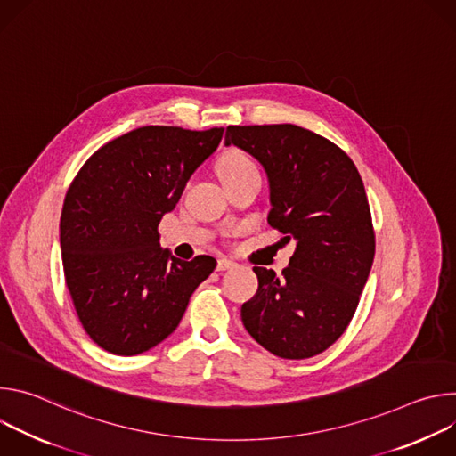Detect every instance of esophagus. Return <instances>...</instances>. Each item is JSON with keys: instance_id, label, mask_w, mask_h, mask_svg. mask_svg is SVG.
Instances as JSON below:
<instances>
[{"instance_id": "34e87169", "label": "esophagus", "mask_w": 456, "mask_h": 456, "mask_svg": "<svg viewBox=\"0 0 456 456\" xmlns=\"http://www.w3.org/2000/svg\"><path fill=\"white\" fill-rule=\"evenodd\" d=\"M236 267V264L232 262V259H227V257H220L218 259V264H216V269L222 273V271H231V269H234Z\"/></svg>"}]
</instances>
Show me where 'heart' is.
Wrapping results in <instances>:
<instances>
[{
    "label": "heart",
    "mask_w": 456,
    "mask_h": 456,
    "mask_svg": "<svg viewBox=\"0 0 456 456\" xmlns=\"http://www.w3.org/2000/svg\"><path fill=\"white\" fill-rule=\"evenodd\" d=\"M250 167H256L254 162L250 160V157L240 150H231L227 151L220 160H218V175L225 176V175H234L240 171H247Z\"/></svg>",
    "instance_id": "1"
}]
</instances>
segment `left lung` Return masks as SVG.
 <instances>
[{"instance_id": "8db88e82", "label": "left lung", "mask_w": 456, "mask_h": 456, "mask_svg": "<svg viewBox=\"0 0 456 456\" xmlns=\"http://www.w3.org/2000/svg\"><path fill=\"white\" fill-rule=\"evenodd\" d=\"M231 144L264 166L273 206L267 220L285 241L296 240L281 278L254 267L257 292L241 305L243 327L278 357H314L346 330L373 264L364 183L339 146L294 124L229 126Z\"/></svg>"}]
</instances>
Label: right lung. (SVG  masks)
Masks as SVG:
<instances>
[{"label": "right lung", "mask_w": 456, "mask_h": 456, "mask_svg": "<svg viewBox=\"0 0 456 456\" xmlns=\"http://www.w3.org/2000/svg\"><path fill=\"white\" fill-rule=\"evenodd\" d=\"M224 127L144 126L99 148L64 197V281L86 334L115 355H137L175 332L189 297L216 267L159 243V224L215 153Z\"/></svg>", "instance_id": "right-lung-1"}]
</instances>
